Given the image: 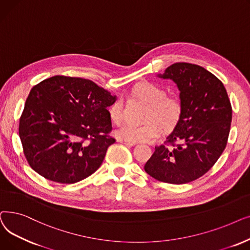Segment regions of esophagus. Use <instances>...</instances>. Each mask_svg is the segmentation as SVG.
<instances>
[{
    "label": "esophagus",
    "instance_id": "obj_1",
    "mask_svg": "<svg viewBox=\"0 0 250 250\" xmlns=\"http://www.w3.org/2000/svg\"><path fill=\"white\" fill-rule=\"evenodd\" d=\"M118 141L121 142V144H123V145H125L127 146H133L136 145L135 142H129V141H125V140H122V139H119Z\"/></svg>",
    "mask_w": 250,
    "mask_h": 250
}]
</instances>
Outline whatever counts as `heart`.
Segmentation results:
<instances>
[{
  "mask_svg": "<svg viewBox=\"0 0 250 250\" xmlns=\"http://www.w3.org/2000/svg\"><path fill=\"white\" fill-rule=\"evenodd\" d=\"M134 94L150 105L147 120H158L166 129L174 127L179 120L182 111L180 99L176 96H166L167 93L161 86L151 82L140 83L134 89ZM109 115L115 124L122 121L123 102L121 99L116 100L111 104ZM158 123L150 121L144 125L126 123L119 127L115 134L119 139L129 142H147L162 135L163 128Z\"/></svg>",
  "mask_w": 250,
  "mask_h": 250,
  "instance_id": "obj_1",
  "label": "heart"
}]
</instances>
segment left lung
<instances>
[{"mask_svg":"<svg viewBox=\"0 0 250 250\" xmlns=\"http://www.w3.org/2000/svg\"><path fill=\"white\" fill-rule=\"evenodd\" d=\"M158 76L176 83L182 111L173 132L165 145L156 146L145 171L166 183L191 182L216 164L227 146L232 121L228 93L220 79L195 64L175 63Z\"/></svg>","mask_w":250,"mask_h":250,"instance_id":"obj_1","label":"left lung"}]
</instances>
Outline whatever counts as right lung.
<instances>
[{
    "label": "right lung",
    "instance_id": "add662e5",
    "mask_svg": "<svg viewBox=\"0 0 250 250\" xmlns=\"http://www.w3.org/2000/svg\"><path fill=\"white\" fill-rule=\"evenodd\" d=\"M116 96L88 79L53 76L33 86L19 120V137L30 167L45 179L71 184L102 165Z\"/></svg>",
    "mask_w": 250,
    "mask_h": 250
}]
</instances>
